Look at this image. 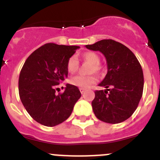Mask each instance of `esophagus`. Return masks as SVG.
<instances>
[{
    "mask_svg": "<svg viewBox=\"0 0 160 160\" xmlns=\"http://www.w3.org/2000/svg\"><path fill=\"white\" fill-rule=\"evenodd\" d=\"M79 90H80V92H81L82 94H84L85 91H86V89L84 88H79Z\"/></svg>",
    "mask_w": 160,
    "mask_h": 160,
    "instance_id": "esophagus-1",
    "label": "esophagus"
}]
</instances>
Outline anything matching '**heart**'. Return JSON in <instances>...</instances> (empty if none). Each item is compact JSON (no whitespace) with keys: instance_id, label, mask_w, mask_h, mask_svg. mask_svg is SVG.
I'll return each mask as SVG.
<instances>
[{"instance_id":"b5f03b06","label":"heart","mask_w":160,"mask_h":160,"mask_svg":"<svg viewBox=\"0 0 160 160\" xmlns=\"http://www.w3.org/2000/svg\"><path fill=\"white\" fill-rule=\"evenodd\" d=\"M83 60L85 62L90 63L91 66L90 69V73H99L102 70V66L100 65V58L98 54L92 51H88L82 53V55ZM78 60L75 56H71L68 59L66 63V69L70 73H74L78 69ZM69 82L74 87H79V88H87L90 87L91 85L96 82V78L94 75L90 76H82L77 75L71 78L69 80Z\"/></svg>"}]
</instances>
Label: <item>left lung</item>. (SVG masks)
Listing matches in <instances>:
<instances>
[{"label":"left lung","instance_id":"1","mask_svg":"<svg viewBox=\"0 0 160 160\" xmlns=\"http://www.w3.org/2000/svg\"><path fill=\"white\" fill-rule=\"evenodd\" d=\"M90 50L105 56L107 73L98 84L105 90H95L91 102L95 116L107 123H119L133 114L143 90V73L135 55L122 44L104 39L87 45Z\"/></svg>","mask_w":160,"mask_h":160}]
</instances>
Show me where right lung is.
Returning <instances> with one entry per match:
<instances>
[{
    "label": "right lung",
    "instance_id": "obj_1",
    "mask_svg": "<svg viewBox=\"0 0 160 160\" xmlns=\"http://www.w3.org/2000/svg\"><path fill=\"white\" fill-rule=\"evenodd\" d=\"M78 48L45 44L24 63L18 82L20 98L29 115L42 125L54 127L64 122L81 97L78 88L70 84L56 94L58 85L68 76V59Z\"/></svg>",
    "mask_w": 160,
    "mask_h": 160
}]
</instances>
